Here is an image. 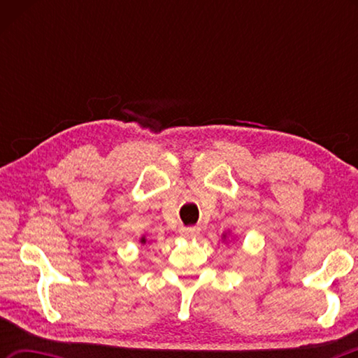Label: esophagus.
Here are the masks:
<instances>
[{
  "mask_svg": "<svg viewBox=\"0 0 358 358\" xmlns=\"http://www.w3.org/2000/svg\"><path fill=\"white\" fill-rule=\"evenodd\" d=\"M199 232H201V229L199 227H181L180 229L181 237H186V238L196 237V235H199Z\"/></svg>",
  "mask_w": 358,
  "mask_h": 358,
  "instance_id": "obj_1",
  "label": "esophagus"
}]
</instances>
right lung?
Segmentation results:
<instances>
[{
	"instance_id": "obj_1",
	"label": "right lung",
	"mask_w": 358,
	"mask_h": 358,
	"mask_svg": "<svg viewBox=\"0 0 358 358\" xmlns=\"http://www.w3.org/2000/svg\"><path fill=\"white\" fill-rule=\"evenodd\" d=\"M142 243H145V238H142Z\"/></svg>"
}]
</instances>
